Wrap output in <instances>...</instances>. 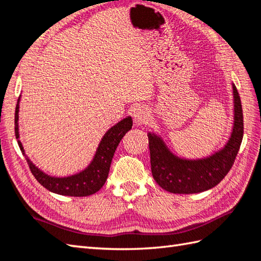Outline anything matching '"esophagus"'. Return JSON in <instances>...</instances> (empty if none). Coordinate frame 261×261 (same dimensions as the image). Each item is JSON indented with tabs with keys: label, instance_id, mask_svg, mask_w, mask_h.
<instances>
[{
	"label": "esophagus",
	"instance_id": "34e87169",
	"mask_svg": "<svg viewBox=\"0 0 261 261\" xmlns=\"http://www.w3.org/2000/svg\"><path fill=\"white\" fill-rule=\"evenodd\" d=\"M134 119L136 124L142 125L145 124L149 119V110L146 107H138L134 111Z\"/></svg>",
	"mask_w": 261,
	"mask_h": 261
}]
</instances>
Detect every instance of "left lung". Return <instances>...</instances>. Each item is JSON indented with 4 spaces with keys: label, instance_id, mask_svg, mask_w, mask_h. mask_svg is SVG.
Segmentation results:
<instances>
[{
    "label": "left lung",
    "instance_id": "8db88e82",
    "mask_svg": "<svg viewBox=\"0 0 261 261\" xmlns=\"http://www.w3.org/2000/svg\"><path fill=\"white\" fill-rule=\"evenodd\" d=\"M233 127L226 145L202 159H184L171 152L159 136L148 134L151 173L157 184L174 194H194L216 186L233 165L243 138V114L239 93L234 84Z\"/></svg>",
    "mask_w": 261,
    "mask_h": 261
}]
</instances>
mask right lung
Returning a JSON list of instances; mask_svg holds the SVG:
<instances>
[{
    "mask_svg": "<svg viewBox=\"0 0 261 261\" xmlns=\"http://www.w3.org/2000/svg\"><path fill=\"white\" fill-rule=\"evenodd\" d=\"M19 102L20 97L18 103H16L14 115L15 138L18 139V145L25 157L35 178L48 191L59 194V195L76 197L88 196L101 190L109 176L111 163H112L116 147L119 146L123 136L132 127L131 116L121 120L119 123H116L107 131V134L104 135L101 142H99L95 156L84 170L68 177H53L45 174L35 164H32L31 160L27 157L24 149L19 140Z\"/></svg>",
    "mask_w": 261,
    "mask_h": 261,
    "instance_id": "1",
    "label": "right lung"
}]
</instances>
